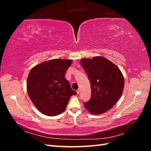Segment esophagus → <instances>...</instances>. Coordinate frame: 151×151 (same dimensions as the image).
<instances>
[{
    "instance_id": "1",
    "label": "esophagus",
    "mask_w": 151,
    "mask_h": 151,
    "mask_svg": "<svg viewBox=\"0 0 151 151\" xmlns=\"http://www.w3.org/2000/svg\"><path fill=\"white\" fill-rule=\"evenodd\" d=\"M76 92H77V94H79V93H80V89H77V90L76 91Z\"/></svg>"
}]
</instances>
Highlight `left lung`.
<instances>
[{"instance_id":"8db88e82","label":"left lung","mask_w":151,"mask_h":151,"mask_svg":"<svg viewBox=\"0 0 151 151\" xmlns=\"http://www.w3.org/2000/svg\"><path fill=\"white\" fill-rule=\"evenodd\" d=\"M81 64L88 74L91 87V98L84 103L85 108L93 115L110 109L119 100L124 88V79L118 67L103 57L83 58Z\"/></svg>"}]
</instances>
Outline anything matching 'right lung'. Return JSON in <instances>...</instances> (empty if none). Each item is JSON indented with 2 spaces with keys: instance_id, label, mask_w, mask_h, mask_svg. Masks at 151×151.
Segmentation results:
<instances>
[{
  "instance_id": "obj_1",
  "label": "right lung",
  "mask_w": 151,
  "mask_h": 151,
  "mask_svg": "<svg viewBox=\"0 0 151 151\" xmlns=\"http://www.w3.org/2000/svg\"><path fill=\"white\" fill-rule=\"evenodd\" d=\"M72 62L68 59H53L31 70L27 79V91L31 101L44 115L60 114L71 96L77 94L65 77Z\"/></svg>"
}]
</instances>
